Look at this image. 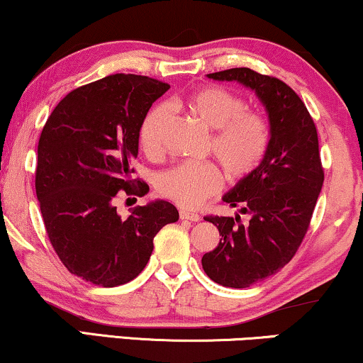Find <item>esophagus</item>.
I'll list each match as a JSON object with an SVG mask.
<instances>
[{
	"label": "esophagus",
	"instance_id": "1",
	"mask_svg": "<svg viewBox=\"0 0 363 363\" xmlns=\"http://www.w3.org/2000/svg\"><path fill=\"white\" fill-rule=\"evenodd\" d=\"M180 218H182V220L193 221V223H196V221H200V220H201V216H200V215H196V213L185 211V210H182V211H180Z\"/></svg>",
	"mask_w": 363,
	"mask_h": 363
}]
</instances>
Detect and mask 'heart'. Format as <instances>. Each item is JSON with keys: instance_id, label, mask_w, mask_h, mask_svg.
<instances>
[{"instance_id": "obj_1", "label": "heart", "mask_w": 363, "mask_h": 363, "mask_svg": "<svg viewBox=\"0 0 363 363\" xmlns=\"http://www.w3.org/2000/svg\"><path fill=\"white\" fill-rule=\"evenodd\" d=\"M186 107L210 130L208 150L231 180L250 175L267 150L269 132L259 113L247 112L241 97L221 87H206L193 94ZM173 108L158 104L143 118L138 138L148 155L162 150L163 135L172 121ZM158 193L183 208H195L220 190L221 175L211 163L186 162L160 173L155 183Z\"/></svg>"}]
</instances>
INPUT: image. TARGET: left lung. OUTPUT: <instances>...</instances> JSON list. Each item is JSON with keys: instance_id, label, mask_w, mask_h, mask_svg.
<instances>
[{"instance_id": "8db88e82", "label": "left lung", "mask_w": 363, "mask_h": 363, "mask_svg": "<svg viewBox=\"0 0 363 363\" xmlns=\"http://www.w3.org/2000/svg\"><path fill=\"white\" fill-rule=\"evenodd\" d=\"M206 77L247 87L269 118V142L261 163L223 196L247 214L248 221L242 223L237 213L205 218L221 240L201 257L203 269L218 284L242 289L282 269L304 240L324 183L319 138L304 102L279 79L247 67Z\"/></svg>"}]
</instances>
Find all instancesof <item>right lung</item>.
I'll return each mask as SVG.
<instances>
[{
  "label": "right lung",
  "mask_w": 363,
  "mask_h": 363,
  "mask_svg": "<svg viewBox=\"0 0 363 363\" xmlns=\"http://www.w3.org/2000/svg\"><path fill=\"white\" fill-rule=\"evenodd\" d=\"M170 86L147 76L113 74L74 89L57 104L38 145L36 195L49 241L69 272L116 287L135 279L153 251V238L178 221L165 200L135 206L121 218L117 191L132 190L130 163L152 104Z\"/></svg>",
  "instance_id": "obj_1"
}]
</instances>
